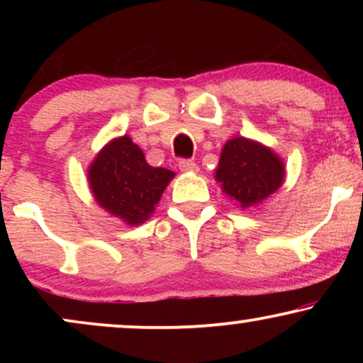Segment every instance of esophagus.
<instances>
[{
    "mask_svg": "<svg viewBox=\"0 0 363 363\" xmlns=\"http://www.w3.org/2000/svg\"><path fill=\"white\" fill-rule=\"evenodd\" d=\"M179 169H181L182 172H196V170H198V165H196V162L189 160V158H182V160H179Z\"/></svg>",
    "mask_w": 363,
    "mask_h": 363,
    "instance_id": "34e87169",
    "label": "esophagus"
}]
</instances>
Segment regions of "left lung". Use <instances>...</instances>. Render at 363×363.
<instances>
[{"mask_svg": "<svg viewBox=\"0 0 363 363\" xmlns=\"http://www.w3.org/2000/svg\"><path fill=\"white\" fill-rule=\"evenodd\" d=\"M285 177L283 162L256 141L234 138L225 143L216 181L240 208L254 206L273 194Z\"/></svg>", "mask_w": 363, "mask_h": 363, "instance_id": "obj_1", "label": "left lung"}]
</instances>
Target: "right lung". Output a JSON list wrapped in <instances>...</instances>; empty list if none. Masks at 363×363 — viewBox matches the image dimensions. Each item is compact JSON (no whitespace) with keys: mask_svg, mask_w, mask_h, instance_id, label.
<instances>
[{"mask_svg":"<svg viewBox=\"0 0 363 363\" xmlns=\"http://www.w3.org/2000/svg\"><path fill=\"white\" fill-rule=\"evenodd\" d=\"M172 177V170L148 165L129 136L111 141L89 170L91 193L99 205L129 225L145 222L153 213Z\"/></svg>","mask_w":363,"mask_h":363,"instance_id":"add662e5","label":"right lung"}]
</instances>
